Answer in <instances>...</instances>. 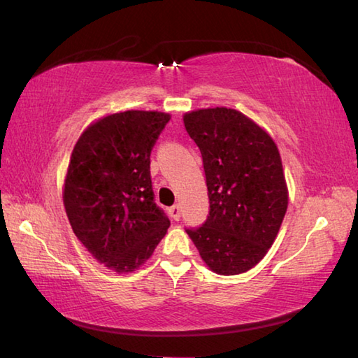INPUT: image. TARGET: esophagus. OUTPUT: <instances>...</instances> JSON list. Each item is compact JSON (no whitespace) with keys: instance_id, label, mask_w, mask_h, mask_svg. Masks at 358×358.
Listing matches in <instances>:
<instances>
[{"instance_id":"34e87169","label":"esophagus","mask_w":358,"mask_h":358,"mask_svg":"<svg viewBox=\"0 0 358 358\" xmlns=\"http://www.w3.org/2000/svg\"><path fill=\"white\" fill-rule=\"evenodd\" d=\"M180 213H181L180 205H173L172 208H169V214L173 220H180Z\"/></svg>"}]
</instances>
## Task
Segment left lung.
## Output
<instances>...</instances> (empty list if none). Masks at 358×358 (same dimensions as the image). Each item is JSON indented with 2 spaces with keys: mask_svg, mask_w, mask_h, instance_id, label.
Instances as JSON below:
<instances>
[{
  "mask_svg": "<svg viewBox=\"0 0 358 358\" xmlns=\"http://www.w3.org/2000/svg\"><path fill=\"white\" fill-rule=\"evenodd\" d=\"M183 121L201 152L209 197L206 222L186 233L217 275L248 271L275 242L289 205L278 147L233 108L189 111Z\"/></svg>",
  "mask_w": 358,
  "mask_h": 358,
  "instance_id": "left-lung-1",
  "label": "left lung"
}]
</instances>
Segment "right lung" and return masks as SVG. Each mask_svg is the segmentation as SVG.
I'll list each match as a JSON object with an SVG mask.
<instances>
[{"label": "right lung", "instance_id": "add662e5", "mask_svg": "<svg viewBox=\"0 0 358 358\" xmlns=\"http://www.w3.org/2000/svg\"><path fill=\"white\" fill-rule=\"evenodd\" d=\"M169 119L143 110L108 115L74 145L63 205L77 239L110 270H138L171 227L150 178V153Z\"/></svg>", "mask_w": 358, "mask_h": 358}]
</instances>
